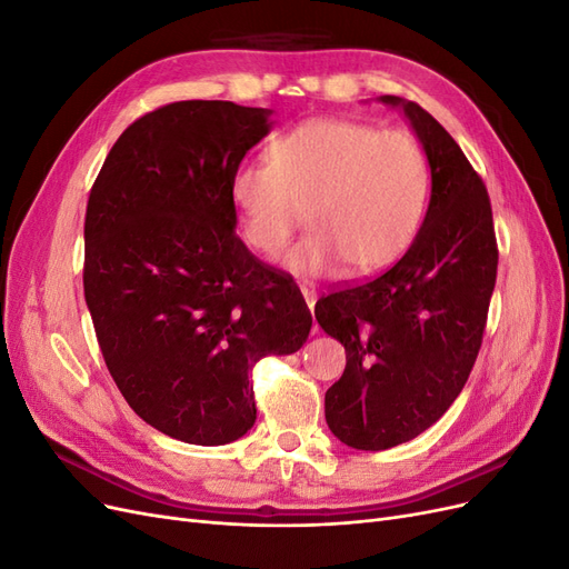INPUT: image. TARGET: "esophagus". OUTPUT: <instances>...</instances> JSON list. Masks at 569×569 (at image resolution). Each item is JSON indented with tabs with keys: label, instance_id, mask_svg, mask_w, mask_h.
Returning <instances> with one entry per match:
<instances>
[{
	"label": "esophagus",
	"instance_id": "34e87169",
	"mask_svg": "<svg viewBox=\"0 0 569 569\" xmlns=\"http://www.w3.org/2000/svg\"><path fill=\"white\" fill-rule=\"evenodd\" d=\"M301 295H303V299H306V306L311 308H316V301H318V291H316V287L313 284H308V282H303L301 284Z\"/></svg>",
	"mask_w": 569,
	"mask_h": 569
}]
</instances>
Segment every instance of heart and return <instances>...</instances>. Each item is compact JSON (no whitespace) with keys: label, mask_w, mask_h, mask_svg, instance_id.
<instances>
[{"label":"heart","mask_w":569,"mask_h":569,"mask_svg":"<svg viewBox=\"0 0 569 569\" xmlns=\"http://www.w3.org/2000/svg\"><path fill=\"white\" fill-rule=\"evenodd\" d=\"M230 197L256 251L278 256L308 218L313 228L289 251V268L318 274L347 261L363 274L393 263L416 239L429 163L403 130L313 118L274 137L268 163L237 166Z\"/></svg>","instance_id":"obj_1"}]
</instances>
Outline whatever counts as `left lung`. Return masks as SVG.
I'll use <instances>...</instances> for the list:
<instances>
[{"mask_svg":"<svg viewBox=\"0 0 569 569\" xmlns=\"http://www.w3.org/2000/svg\"><path fill=\"white\" fill-rule=\"evenodd\" d=\"M403 107L432 168L420 232L391 268L316 303L322 330L347 349L325 393V420L351 449L385 451L416 439L458 399L487 330L498 244L485 180L416 101Z\"/></svg>","mask_w":569,"mask_h":569,"instance_id":"8db88e82","label":"left lung"}]
</instances>
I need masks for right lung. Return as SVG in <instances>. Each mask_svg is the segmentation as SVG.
<instances>
[{
  "label": "right lung",
  "mask_w": 569,
  "mask_h": 569,
  "mask_svg": "<svg viewBox=\"0 0 569 569\" xmlns=\"http://www.w3.org/2000/svg\"><path fill=\"white\" fill-rule=\"evenodd\" d=\"M268 109L173 101L123 130L90 189L82 284L101 356L159 432L230 443L256 422L251 370L297 353L311 311L237 237L230 180Z\"/></svg>",
  "instance_id": "add662e5"
}]
</instances>
